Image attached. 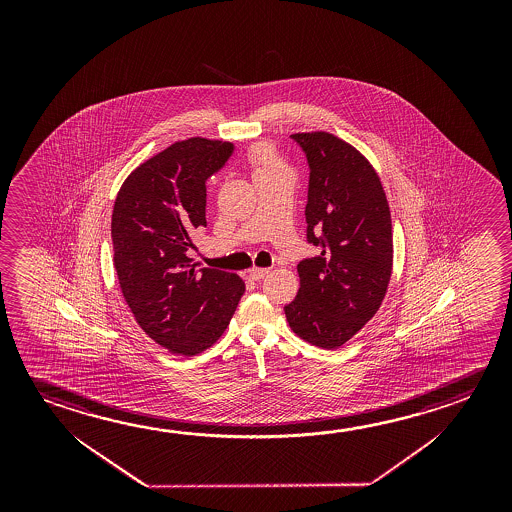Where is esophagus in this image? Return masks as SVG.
<instances>
[{"instance_id": "esophagus-1", "label": "esophagus", "mask_w": 512, "mask_h": 512, "mask_svg": "<svg viewBox=\"0 0 512 512\" xmlns=\"http://www.w3.org/2000/svg\"><path fill=\"white\" fill-rule=\"evenodd\" d=\"M268 273V268H252L250 269V278H253V280H260V278L266 277Z\"/></svg>"}]
</instances>
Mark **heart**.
Wrapping results in <instances>:
<instances>
[{"label": "heart", "instance_id": "heart-1", "mask_svg": "<svg viewBox=\"0 0 512 512\" xmlns=\"http://www.w3.org/2000/svg\"><path fill=\"white\" fill-rule=\"evenodd\" d=\"M250 164L253 166L255 176L277 173V171H289L284 160L278 157L277 151L269 144H257L250 150Z\"/></svg>", "mask_w": 512, "mask_h": 512}]
</instances>
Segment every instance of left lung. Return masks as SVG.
Wrapping results in <instances>:
<instances>
[{
  "label": "left lung",
  "mask_w": 512,
  "mask_h": 512,
  "mask_svg": "<svg viewBox=\"0 0 512 512\" xmlns=\"http://www.w3.org/2000/svg\"><path fill=\"white\" fill-rule=\"evenodd\" d=\"M309 162L307 241L321 253L298 264L300 289L285 305L294 334L325 350L377 314L393 269V225L368 159L328 132L291 135Z\"/></svg>",
  "instance_id": "left-lung-1"
}]
</instances>
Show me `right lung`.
<instances>
[{"mask_svg":"<svg viewBox=\"0 0 512 512\" xmlns=\"http://www.w3.org/2000/svg\"><path fill=\"white\" fill-rule=\"evenodd\" d=\"M234 144L191 137L171 144L126 178L112 210L114 268L139 327L175 355L193 357L223 336L244 282L221 269H196V230L207 227V178Z\"/></svg>","mask_w":512,"mask_h":512,"instance_id":"1","label":"right lung"}]
</instances>
